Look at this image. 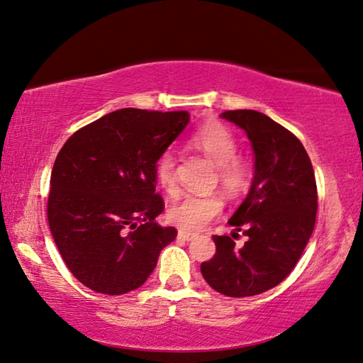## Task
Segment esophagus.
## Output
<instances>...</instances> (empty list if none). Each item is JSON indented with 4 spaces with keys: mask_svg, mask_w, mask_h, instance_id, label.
<instances>
[{
    "mask_svg": "<svg viewBox=\"0 0 363 363\" xmlns=\"http://www.w3.org/2000/svg\"><path fill=\"white\" fill-rule=\"evenodd\" d=\"M193 238H194V235H193V233H188V231H183V230L178 231V240H183V241H191Z\"/></svg>",
    "mask_w": 363,
    "mask_h": 363,
    "instance_id": "1",
    "label": "esophagus"
}]
</instances>
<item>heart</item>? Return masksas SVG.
Segmentation results:
<instances>
[{"mask_svg": "<svg viewBox=\"0 0 363 363\" xmlns=\"http://www.w3.org/2000/svg\"><path fill=\"white\" fill-rule=\"evenodd\" d=\"M189 143L217 165V180L225 193L238 196L246 191L251 182V167L245 159L236 156L238 141L228 127L217 121L207 122L193 133ZM156 180L165 193L175 194V157L172 152H164L157 160ZM222 207L220 196L189 193L170 207L167 218L183 230L201 231L222 212Z\"/></svg>", "mask_w": 363, "mask_h": 363, "instance_id": "b5f03b06", "label": "heart"}]
</instances>
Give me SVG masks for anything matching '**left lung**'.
Wrapping results in <instances>:
<instances>
[{"instance_id":"8db88e82","label":"left lung","mask_w":363,"mask_h":363,"mask_svg":"<svg viewBox=\"0 0 363 363\" xmlns=\"http://www.w3.org/2000/svg\"><path fill=\"white\" fill-rule=\"evenodd\" d=\"M222 118L245 130L254 152L249 193L228 223L247 241L212 236L216 255L201 264L209 286L228 298L265 293L286 278L308 242L317 216V183L307 151L296 136L262 112L225 111Z\"/></svg>"}]
</instances>
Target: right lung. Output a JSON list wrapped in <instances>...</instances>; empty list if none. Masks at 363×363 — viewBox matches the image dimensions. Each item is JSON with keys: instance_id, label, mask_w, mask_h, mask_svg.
<instances>
[{"instance_id": "right-lung-1", "label": "right lung", "mask_w": 363, "mask_h": 363, "mask_svg": "<svg viewBox=\"0 0 363 363\" xmlns=\"http://www.w3.org/2000/svg\"><path fill=\"white\" fill-rule=\"evenodd\" d=\"M189 123L186 111L125 108L65 141L48 196L51 235L72 275L101 294L140 288L177 238L156 217V164Z\"/></svg>"}]
</instances>
